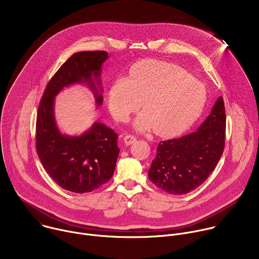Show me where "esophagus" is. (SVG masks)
<instances>
[{"label": "esophagus", "mask_w": 259, "mask_h": 259, "mask_svg": "<svg viewBox=\"0 0 259 259\" xmlns=\"http://www.w3.org/2000/svg\"><path fill=\"white\" fill-rule=\"evenodd\" d=\"M136 141V137L130 134H127L124 136V142L126 145H131L132 143H134Z\"/></svg>", "instance_id": "esophagus-1"}]
</instances>
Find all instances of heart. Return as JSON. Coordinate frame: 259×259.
Listing matches in <instances>:
<instances>
[{"mask_svg":"<svg viewBox=\"0 0 259 259\" xmlns=\"http://www.w3.org/2000/svg\"><path fill=\"white\" fill-rule=\"evenodd\" d=\"M144 112L134 122L139 131L172 135L194 123L207 101L203 83L183 68L162 61L135 64L130 77L119 78L110 87L108 106L119 121H127L140 107Z\"/></svg>","mask_w":259,"mask_h":259,"instance_id":"1","label":"heart"}]
</instances>
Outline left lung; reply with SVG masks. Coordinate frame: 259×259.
Masks as SVG:
<instances>
[{"label": "left lung", "instance_id": "obj_1", "mask_svg": "<svg viewBox=\"0 0 259 259\" xmlns=\"http://www.w3.org/2000/svg\"><path fill=\"white\" fill-rule=\"evenodd\" d=\"M226 120L224 99L219 96L195 132L159 143L149 170L150 180L171 195H184L199 188L224 153Z\"/></svg>", "mask_w": 259, "mask_h": 259}]
</instances>
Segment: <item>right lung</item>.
<instances>
[{
  "instance_id": "right-lung-1",
  "label": "right lung",
  "mask_w": 259,
  "mask_h": 259,
  "mask_svg": "<svg viewBox=\"0 0 259 259\" xmlns=\"http://www.w3.org/2000/svg\"><path fill=\"white\" fill-rule=\"evenodd\" d=\"M107 58L105 51L72 54L49 81L36 115V154L50 177L72 193H90L113 177L120 153L118 134L99 122L81 135L62 134L55 120V96L64 87L86 84L100 106L101 66Z\"/></svg>"
}]
</instances>
